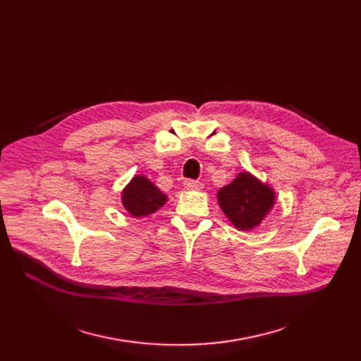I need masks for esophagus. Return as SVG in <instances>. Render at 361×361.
Segmentation results:
<instances>
[{"label": "esophagus", "instance_id": "obj_1", "mask_svg": "<svg viewBox=\"0 0 361 361\" xmlns=\"http://www.w3.org/2000/svg\"><path fill=\"white\" fill-rule=\"evenodd\" d=\"M184 187L187 188V190H202L203 188V184L197 180H185L184 181Z\"/></svg>", "mask_w": 361, "mask_h": 361}]
</instances>
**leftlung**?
Masks as SVG:
<instances>
[{
  "label": "left lung",
  "mask_w": 361,
  "mask_h": 361,
  "mask_svg": "<svg viewBox=\"0 0 361 361\" xmlns=\"http://www.w3.org/2000/svg\"><path fill=\"white\" fill-rule=\"evenodd\" d=\"M218 203L235 228L253 230L260 225L275 204V192L247 171L240 173L233 183L221 187Z\"/></svg>",
  "instance_id": "1"
}]
</instances>
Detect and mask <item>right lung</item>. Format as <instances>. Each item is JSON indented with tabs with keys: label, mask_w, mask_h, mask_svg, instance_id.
<instances>
[{
	"label": "right lung",
	"mask_w": 361,
	"mask_h": 361,
	"mask_svg": "<svg viewBox=\"0 0 361 361\" xmlns=\"http://www.w3.org/2000/svg\"><path fill=\"white\" fill-rule=\"evenodd\" d=\"M166 196L143 176L133 177L123 190L121 202L131 216H147L155 214L166 202Z\"/></svg>",
	"instance_id": "right-lung-1"
}]
</instances>
